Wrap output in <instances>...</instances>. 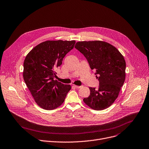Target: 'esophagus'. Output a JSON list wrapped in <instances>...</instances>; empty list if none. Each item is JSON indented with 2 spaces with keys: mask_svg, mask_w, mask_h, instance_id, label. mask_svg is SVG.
<instances>
[{
  "mask_svg": "<svg viewBox=\"0 0 149 149\" xmlns=\"http://www.w3.org/2000/svg\"><path fill=\"white\" fill-rule=\"evenodd\" d=\"M73 87H74L76 88H79L81 87V86H76V85H73Z\"/></svg>",
  "mask_w": 149,
  "mask_h": 149,
  "instance_id": "obj_1",
  "label": "esophagus"
}]
</instances>
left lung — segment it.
<instances>
[{
    "label": "left lung",
    "mask_w": 149,
    "mask_h": 149,
    "mask_svg": "<svg viewBox=\"0 0 149 149\" xmlns=\"http://www.w3.org/2000/svg\"><path fill=\"white\" fill-rule=\"evenodd\" d=\"M75 48L85 56L99 81L97 88L89 87L90 96L84 98V103L94 110L106 109L116 99L125 81L123 56L116 47L102 41L79 42Z\"/></svg>",
    "instance_id": "left-lung-1"
}]
</instances>
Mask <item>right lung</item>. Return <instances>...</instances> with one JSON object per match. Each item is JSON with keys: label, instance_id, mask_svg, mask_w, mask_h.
Listing matches in <instances>:
<instances>
[{"label": "right lung", "instance_id": "1", "mask_svg": "<svg viewBox=\"0 0 149 149\" xmlns=\"http://www.w3.org/2000/svg\"><path fill=\"white\" fill-rule=\"evenodd\" d=\"M75 43L72 41H46L36 46L24 62L23 77L36 103L46 110L55 109L65 100L70 85L56 80V69Z\"/></svg>", "mask_w": 149, "mask_h": 149}]
</instances>
